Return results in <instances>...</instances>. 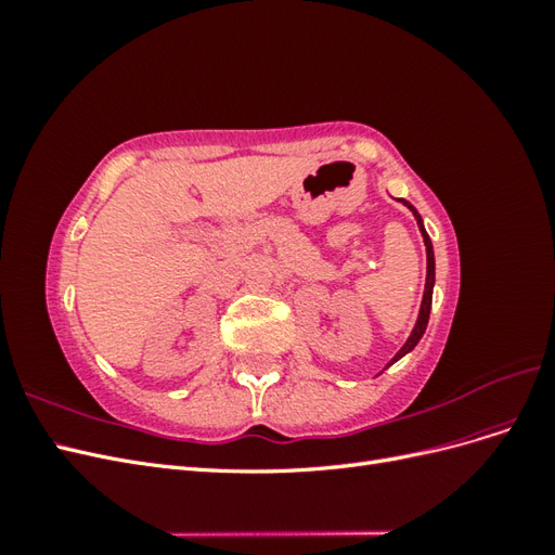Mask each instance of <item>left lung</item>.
<instances>
[{
    "label": "left lung",
    "mask_w": 555,
    "mask_h": 555,
    "mask_svg": "<svg viewBox=\"0 0 555 555\" xmlns=\"http://www.w3.org/2000/svg\"><path fill=\"white\" fill-rule=\"evenodd\" d=\"M402 204H405L412 212H414V220H416V224H418V231H422V236H424V245H426V287H424V300H422V310H418V319H416V324H414V328H412V333H410V338H408V343L400 347V351L398 354L393 357V361L391 363H396L398 359H402L408 354V351H412L414 347H416V343L422 340V335H424V331H426V326H428V317H430V304H433V284H435V257H433V243H430V238H428V233H426V229H424V220H422V215L416 212V208L410 204V201H402ZM389 363V365H391Z\"/></svg>",
    "instance_id": "left-lung-1"
}]
</instances>
